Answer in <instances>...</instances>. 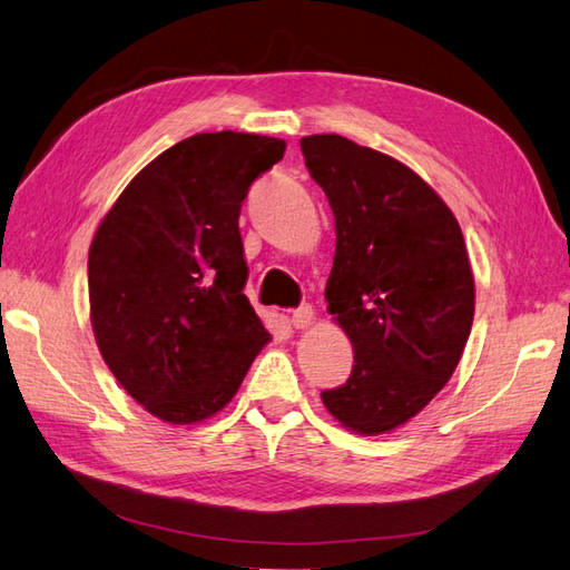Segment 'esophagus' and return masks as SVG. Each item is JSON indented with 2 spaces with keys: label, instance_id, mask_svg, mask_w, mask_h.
I'll return each instance as SVG.
<instances>
[{
  "label": "esophagus",
  "instance_id": "esophagus-1",
  "mask_svg": "<svg viewBox=\"0 0 570 570\" xmlns=\"http://www.w3.org/2000/svg\"><path fill=\"white\" fill-rule=\"evenodd\" d=\"M313 308L308 306V303H303V306H298L296 311H291V325L294 327H308L313 323Z\"/></svg>",
  "mask_w": 570,
  "mask_h": 570
}]
</instances>
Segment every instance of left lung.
I'll return each mask as SVG.
<instances>
[{
  "label": "left lung",
  "instance_id": "1",
  "mask_svg": "<svg viewBox=\"0 0 570 570\" xmlns=\"http://www.w3.org/2000/svg\"><path fill=\"white\" fill-rule=\"evenodd\" d=\"M301 153L335 214L325 298L354 347L350 379L323 403L354 432H389L444 389L466 347L475 294L464 235L393 157L335 134L301 138Z\"/></svg>",
  "mask_w": 570,
  "mask_h": 570
}]
</instances>
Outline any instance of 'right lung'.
Masks as SVG:
<instances>
[{
  "label": "right lung",
  "instance_id": "obj_1",
  "mask_svg": "<svg viewBox=\"0 0 570 570\" xmlns=\"http://www.w3.org/2000/svg\"><path fill=\"white\" fill-rule=\"evenodd\" d=\"M284 140L198 134L157 155L118 196L89 249L91 327L106 366L171 425L225 407L269 342L243 294L240 208Z\"/></svg>",
  "mask_w": 570,
  "mask_h": 570
}]
</instances>
